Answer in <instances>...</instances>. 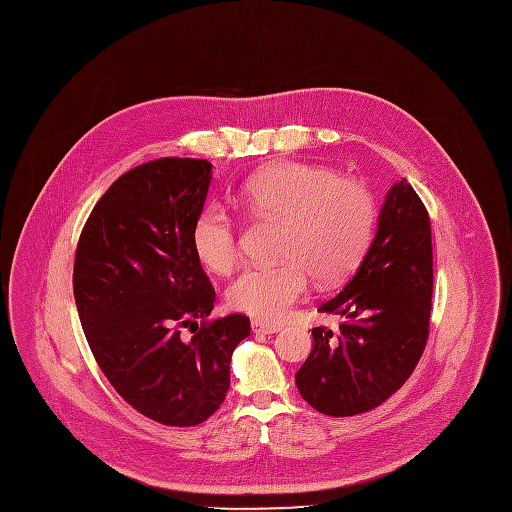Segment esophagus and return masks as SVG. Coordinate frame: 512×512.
<instances>
[{"mask_svg": "<svg viewBox=\"0 0 512 512\" xmlns=\"http://www.w3.org/2000/svg\"><path fill=\"white\" fill-rule=\"evenodd\" d=\"M252 330L256 334H274L281 330V324H268V322H260V320H254L252 322Z\"/></svg>", "mask_w": 512, "mask_h": 512, "instance_id": "1", "label": "esophagus"}]
</instances>
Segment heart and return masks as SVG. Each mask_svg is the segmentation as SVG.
Returning <instances> with one entry per match:
<instances>
[{
  "label": "heart",
  "mask_w": 512,
  "mask_h": 512,
  "mask_svg": "<svg viewBox=\"0 0 512 512\" xmlns=\"http://www.w3.org/2000/svg\"><path fill=\"white\" fill-rule=\"evenodd\" d=\"M242 205L260 221L281 223L277 264L248 268L229 287V303L256 320L279 322L305 297L311 277L334 283L355 270L375 227V199L369 188L334 170L279 162L246 180ZM192 250L209 270L229 274L242 258L235 219L219 205L196 215Z\"/></svg>",
  "instance_id": "heart-1"
}]
</instances>
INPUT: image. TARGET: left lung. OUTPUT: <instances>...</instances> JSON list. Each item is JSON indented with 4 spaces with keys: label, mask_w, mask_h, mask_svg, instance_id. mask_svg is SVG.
Listing matches in <instances>:
<instances>
[{
    "label": "left lung",
    "mask_w": 512,
    "mask_h": 512,
    "mask_svg": "<svg viewBox=\"0 0 512 512\" xmlns=\"http://www.w3.org/2000/svg\"><path fill=\"white\" fill-rule=\"evenodd\" d=\"M432 309V238L424 203L406 178L387 192L375 240L346 287L320 305L344 322L311 330L295 373L303 400L328 416L369 412L416 369Z\"/></svg>",
    "instance_id": "obj_1"
}]
</instances>
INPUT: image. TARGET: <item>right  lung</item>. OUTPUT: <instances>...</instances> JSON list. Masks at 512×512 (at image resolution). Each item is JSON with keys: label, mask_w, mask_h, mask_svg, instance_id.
Returning a JSON list of instances; mask_svg holds the SVG:
<instances>
[{"label": "right lung", "mask_w": 512, "mask_h": 512, "mask_svg": "<svg viewBox=\"0 0 512 512\" xmlns=\"http://www.w3.org/2000/svg\"><path fill=\"white\" fill-rule=\"evenodd\" d=\"M209 182L211 162L194 157L125 172L75 250L73 295L98 367L129 406L166 426H196L219 410L233 350L250 336L244 313L209 320L215 289L190 242Z\"/></svg>", "instance_id": "right-lung-1"}]
</instances>
